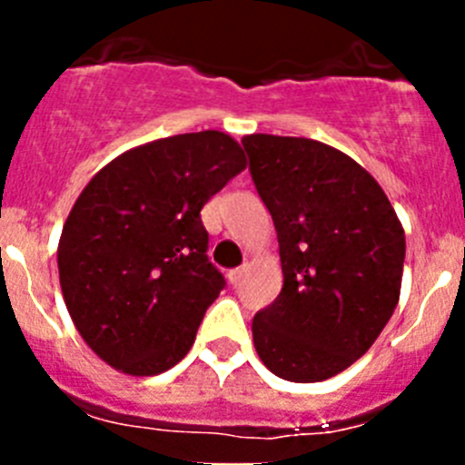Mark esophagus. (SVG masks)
<instances>
[{"label": "esophagus", "mask_w": 465, "mask_h": 465, "mask_svg": "<svg viewBox=\"0 0 465 465\" xmlns=\"http://www.w3.org/2000/svg\"><path fill=\"white\" fill-rule=\"evenodd\" d=\"M242 274H244V268H235V270H228V274H225V277H228L230 283H237L242 279Z\"/></svg>", "instance_id": "34e87169"}]
</instances>
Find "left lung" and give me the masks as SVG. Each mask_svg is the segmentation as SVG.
Listing matches in <instances>:
<instances>
[{"instance_id":"1","label":"left lung","mask_w":465,"mask_h":465,"mask_svg":"<svg viewBox=\"0 0 465 465\" xmlns=\"http://www.w3.org/2000/svg\"><path fill=\"white\" fill-rule=\"evenodd\" d=\"M277 230L283 286L253 316V347L282 380L323 381L372 347L401 298L405 230L368 170L307 137L246 134Z\"/></svg>"}]
</instances>
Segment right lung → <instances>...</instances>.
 <instances>
[{"label":"right lung","instance_id":"1","mask_svg":"<svg viewBox=\"0 0 465 465\" xmlns=\"http://www.w3.org/2000/svg\"><path fill=\"white\" fill-rule=\"evenodd\" d=\"M244 167L230 134H174L106 163L76 197L57 244L60 289L111 368L151 377L188 354L225 283L200 212Z\"/></svg>","mask_w":465,"mask_h":465}]
</instances>
